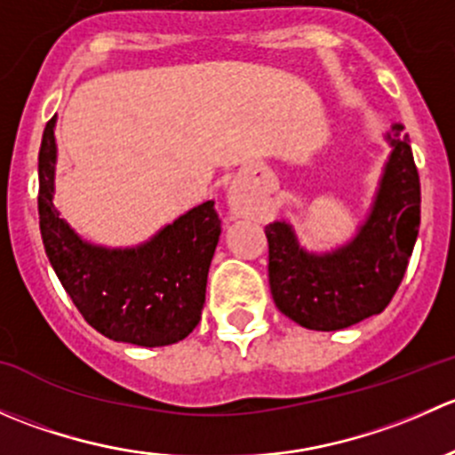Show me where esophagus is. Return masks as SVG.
Masks as SVG:
<instances>
[{
    "mask_svg": "<svg viewBox=\"0 0 455 455\" xmlns=\"http://www.w3.org/2000/svg\"><path fill=\"white\" fill-rule=\"evenodd\" d=\"M233 204H235V202H233Z\"/></svg>",
    "mask_w": 455,
    "mask_h": 455,
    "instance_id": "esophagus-1",
    "label": "esophagus"
}]
</instances>
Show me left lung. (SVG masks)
<instances>
[{"instance_id": "8db88e82", "label": "left lung", "mask_w": 455, "mask_h": 455, "mask_svg": "<svg viewBox=\"0 0 455 455\" xmlns=\"http://www.w3.org/2000/svg\"><path fill=\"white\" fill-rule=\"evenodd\" d=\"M392 151L370 213L346 244L306 251L286 220L266 227L275 306L308 330L350 328L387 308L401 286L420 227V180L401 123L385 134Z\"/></svg>"}]
</instances>
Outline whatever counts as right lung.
I'll return each instance as SVG.
<instances>
[{
  "instance_id": "add662e5",
  "label": "right lung",
  "mask_w": 455,
  "mask_h": 455,
  "mask_svg": "<svg viewBox=\"0 0 455 455\" xmlns=\"http://www.w3.org/2000/svg\"><path fill=\"white\" fill-rule=\"evenodd\" d=\"M57 116L39 149V227L45 255L84 319L112 341L172 346L198 325L220 218L206 200L130 249L84 240L54 206Z\"/></svg>"
}]
</instances>
